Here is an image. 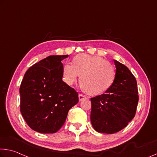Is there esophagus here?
<instances>
[{
  "label": "esophagus",
  "mask_w": 157,
  "mask_h": 157,
  "mask_svg": "<svg viewBox=\"0 0 157 157\" xmlns=\"http://www.w3.org/2000/svg\"><path fill=\"white\" fill-rule=\"evenodd\" d=\"M78 97H79V101H82L85 100V99L87 98H86V96L83 95V94H79Z\"/></svg>",
  "instance_id": "1"
}]
</instances>
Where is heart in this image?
<instances>
[{
	"label": "heart",
	"mask_w": 157,
	"mask_h": 157,
	"mask_svg": "<svg viewBox=\"0 0 157 157\" xmlns=\"http://www.w3.org/2000/svg\"><path fill=\"white\" fill-rule=\"evenodd\" d=\"M65 82L72 85L80 77L82 87L87 94L98 95L110 89L115 79L116 71L110 62L97 56L86 54L77 55L73 64L67 63L63 67Z\"/></svg>",
	"instance_id": "b5f03b06"
}]
</instances>
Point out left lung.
<instances>
[{
  "label": "left lung",
  "instance_id": "obj_1",
  "mask_svg": "<svg viewBox=\"0 0 157 157\" xmlns=\"http://www.w3.org/2000/svg\"><path fill=\"white\" fill-rule=\"evenodd\" d=\"M116 75L111 87L91 98V122L98 133H114L133 119L138 103L137 82L129 69L116 60Z\"/></svg>",
  "mask_w": 157,
  "mask_h": 157
}]
</instances>
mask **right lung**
Here are the masks:
<instances>
[{
  "instance_id": "add662e5",
  "label": "right lung",
  "mask_w": 157,
  "mask_h": 157,
  "mask_svg": "<svg viewBox=\"0 0 157 157\" xmlns=\"http://www.w3.org/2000/svg\"><path fill=\"white\" fill-rule=\"evenodd\" d=\"M68 56H47L24 75L19 88L20 111L37 132L56 133L65 123L70 109L78 103V92L62 80L61 61Z\"/></svg>"
}]
</instances>
